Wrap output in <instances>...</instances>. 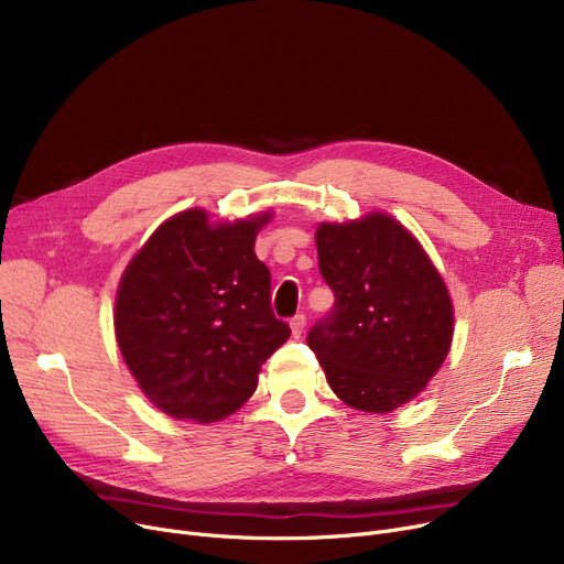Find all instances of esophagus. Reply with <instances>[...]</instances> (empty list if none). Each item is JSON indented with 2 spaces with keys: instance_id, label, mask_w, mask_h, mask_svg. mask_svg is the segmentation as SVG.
I'll use <instances>...</instances> for the list:
<instances>
[{
  "instance_id": "34e87169",
  "label": "esophagus",
  "mask_w": 564,
  "mask_h": 564,
  "mask_svg": "<svg viewBox=\"0 0 564 564\" xmlns=\"http://www.w3.org/2000/svg\"><path fill=\"white\" fill-rule=\"evenodd\" d=\"M290 329H292V336L294 338H302L304 329H306V315L304 313H297L292 319H290Z\"/></svg>"
}]
</instances>
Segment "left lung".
Masks as SVG:
<instances>
[{
	"instance_id": "left-lung-1",
	"label": "left lung",
	"mask_w": 564,
	"mask_h": 564,
	"mask_svg": "<svg viewBox=\"0 0 564 564\" xmlns=\"http://www.w3.org/2000/svg\"><path fill=\"white\" fill-rule=\"evenodd\" d=\"M315 242L336 302L306 343L345 404L389 413L416 398L448 357L455 317L446 283L389 215L319 224Z\"/></svg>"
}]
</instances>
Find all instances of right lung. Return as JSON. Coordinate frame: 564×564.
I'll return each mask as SVG.
<instances>
[{
	"mask_svg": "<svg viewBox=\"0 0 564 564\" xmlns=\"http://www.w3.org/2000/svg\"><path fill=\"white\" fill-rule=\"evenodd\" d=\"M270 217L210 224L194 207L166 219L128 264L116 340L145 398L173 419H226L290 338L272 311L270 270L253 251Z\"/></svg>",
	"mask_w": 564,
	"mask_h": 564,
	"instance_id": "1",
	"label": "right lung"
}]
</instances>
